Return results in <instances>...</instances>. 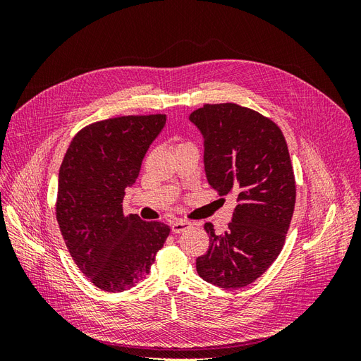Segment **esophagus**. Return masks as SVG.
<instances>
[{"instance_id": "34e87169", "label": "esophagus", "mask_w": 361, "mask_h": 361, "mask_svg": "<svg viewBox=\"0 0 361 361\" xmlns=\"http://www.w3.org/2000/svg\"><path fill=\"white\" fill-rule=\"evenodd\" d=\"M188 227H191L190 221H187V220H178V221H174L171 224V232L173 233H182V232L187 231Z\"/></svg>"}]
</instances>
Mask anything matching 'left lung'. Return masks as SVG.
I'll use <instances>...</instances> for the list:
<instances>
[{
  "instance_id": "left-lung-1",
  "label": "left lung",
  "mask_w": 361,
  "mask_h": 361,
  "mask_svg": "<svg viewBox=\"0 0 361 361\" xmlns=\"http://www.w3.org/2000/svg\"><path fill=\"white\" fill-rule=\"evenodd\" d=\"M190 120L203 137L207 182L236 195L224 233L204 224L209 248L195 268L211 285L244 288L277 259L292 220L297 192L286 140L272 120L236 104H207Z\"/></svg>"
}]
</instances>
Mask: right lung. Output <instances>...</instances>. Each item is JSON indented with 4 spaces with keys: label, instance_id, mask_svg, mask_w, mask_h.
I'll list each match as a JSON object with an SVG mask.
<instances>
[{
    "label": "right lung",
    "instance_id": "obj_1",
    "mask_svg": "<svg viewBox=\"0 0 361 361\" xmlns=\"http://www.w3.org/2000/svg\"><path fill=\"white\" fill-rule=\"evenodd\" d=\"M166 114L123 116L81 129L59 171L57 221L75 264L96 288L123 292L149 274L170 227L123 214Z\"/></svg>",
    "mask_w": 361,
    "mask_h": 361
}]
</instances>
